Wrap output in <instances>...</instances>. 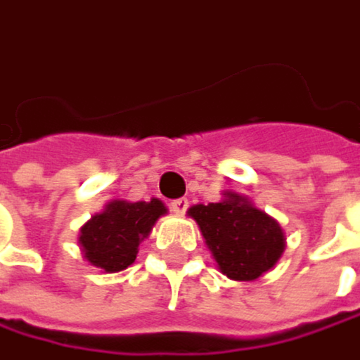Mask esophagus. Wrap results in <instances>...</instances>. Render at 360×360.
Returning <instances> with one entry per match:
<instances>
[{"label": "esophagus", "mask_w": 360, "mask_h": 360, "mask_svg": "<svg viewBox=\"0 0 360 360\" xmlns=\"http://www.w3.org/2000/svg\"><path fill=\"white\" fill-rule=\"evenodd\" d=\"M170 211L172 213H176V215H181V213H186L188 211V200L186 198H176V200H170Z\"/></svg>", "instance_id": "obj_1"}]
</instances>
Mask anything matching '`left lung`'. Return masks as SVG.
<instances>
[{
	"mask_svg": "<svg viewBox=\"0 0 360 360\" xmlns=\"http://www.w3.org/2000/svg\"><path fill=\"white\" fill-rule=\"evenodd\" d=\"M190 215L200 226L219 270L232 281H255L283 255L281 226L238 194L228 192L221 202L196 205Z\"/></svg>",
	"mask_w": 360,
	"mask_h": 360,
	"instance_id": "1",
	"label": "left lung"
}]
</instances>
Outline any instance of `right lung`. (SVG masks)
Instances as JSON below:
<instances>
[{
  "mask_svg": "<svg viewBox=\"0 0 360 360\" xmlns=\"http://www.w3.org/2000/svg\"><path fill=\"white\" fill-rule=\"evenodd\" d=\"M164 213L166 207L158 198L149 202H109L103 213L82 228L79 245L84 257L103 272L126 270L136 259L139 243Z\"/></svg>",
  "mask_w": 360,
  "mask_h": 360,
  "instance_id": "1",
  "label": "right lung"
}]
</instances>
